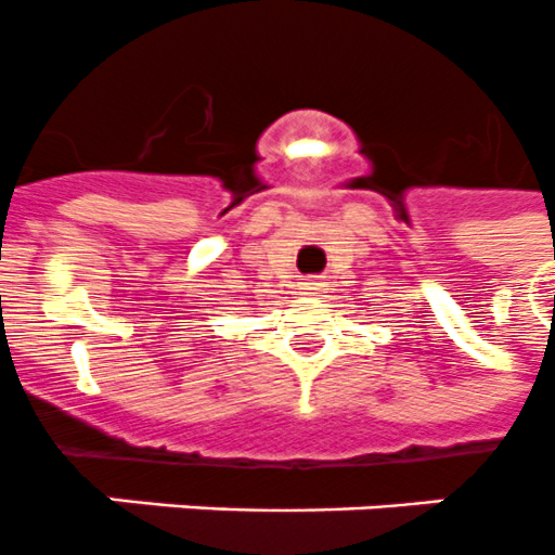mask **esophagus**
I'll return each mask as SVG.
<instances>
[{"mask_svg":"<svg viewBox=\"0 0 555 555\" xmlns=\"http://www.w3.org/2000/svg\"><path fill=\"white\" fill-rule=\"evenodd\" d=\"M319 287H322V282H317V279H305V282H299L301 293H317Z\"/></svg>","mask_w":555,"mask_h":555,"instance_id":"34e87169","label":"esophagus"}]
</instances>
